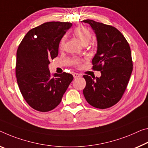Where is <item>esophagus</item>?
Here are the masks:
<instances>
[{
  "label": "esophagus",
  "mask_w": 148,
  "mask_h": 148,
  "mask_svg": "<svg viewBox=\"0 0 148 148\" xmlns=\"http://www.w3.org/2000/svg\"><path fill=\"white\" fill-rule=\"evenodd\" d=\"M73 77H74V78L75 79V78H78V77H81V74H79V73H74L73 74Z\"/></svg>",
  "instance_id": "1"
}]
</instances>
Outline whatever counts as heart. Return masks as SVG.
<instances>
[{"mask_svg":"<svg viewBox=\"0 0 148 148\" xmlns=\"http://www.w3.org/2000/svg\"><path fill=\"white\" fill-rule=\"evenodd\" d=\"M74 34L76 36V37L78 38L79 41L83 44V45L87 44L88 42L90 40L91 38V35H90V32L88 29L83 26H78L74 29ZM65 43V38H62L60 40V48H62L64 45ZM75 64L79 65L80 64V61L79 60H76L74 61Z\"/></svg>","mask_w":148,"mask_h":148,"instance_id":"b5f03b06","label":"heart"}]
</instances>
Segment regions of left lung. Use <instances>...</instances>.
Instances as JSON below:
<instances>
[{
    "label": "left lung",
    "instance_id": "left-lung-1",
    "mask_svg": "<svg viewBox=\"0 0 148 148\" xmlns=\"http://www.w3.org/2000/svg\"><path fill=\"white\" fill-rule=\"evenodd\" d=\"M82 22L89 24L96 34L97 51L92 60V69L101 73L96 78L83 75L86 81L83 95L95 108L111 107L121 99L132 72L130 47L114 27L92 20Z\"/></svg>",
    "mask_w": 148,
    "mask_h": 148
}]
</instances>
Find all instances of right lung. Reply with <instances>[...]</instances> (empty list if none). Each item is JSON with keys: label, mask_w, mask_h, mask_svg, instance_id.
I'll list each match as a JSON object with an SVG mask.
<instances>
[{"label": "right lung", "mask_w": 148, "mask_h": 148, "mask_svg": "<svg viewBox=\"0 0 148 148\" xmlns=\"http://www.w3.org/2000/svg\"><path fill=\"white\" fill-rule=\"evenodd\" d=\"M71 26L70 22H45L30 29L18 48V85L26 103L40 112L55 108L73 79L65 72L52 77L48 67L49 61L58 56L61 39Z\"/></svg>", "instance_id": "right-lung-1"}]
</instances>
